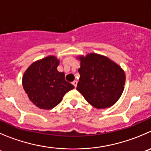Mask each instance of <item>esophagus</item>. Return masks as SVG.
I'll return each mask as SVG.
<instances>
[{"label":"esophagus","instance_id":"34e87169","mask_svg":"<svg viewBox=\"0 0 151 151\" xmlns=\"http://www.w3.org/2000/svg\"><path fill=\"white\" fill-rule=\"evenodd\" d=\"M72 84H73V86H74L75 87H77V84H78V81L75 80V81H73V82H72Z\"/></svg>","mask_w":151,"mask_h":151}]
</instances>
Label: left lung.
<instances>
[{
  "instance_id": "obj_1",
  "label": "left lung",
  "mask_w": 151,
  "mask_h": 151,
  "mask_svg": "<svg viewBox=\"0 0 151 151\" xmlns=\"http://www.w3.org/2000/svg\"><path fill=\"white\" fill-rule=\"evenodd\" d=\"M78 58L81 61V67L76 90L96 108L113 106L124 90V70L107 57L96 53L80 55Z\"/></svg>"
}]
</instances>
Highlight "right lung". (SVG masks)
Here are the masks:
<instances>
[{
    "label": "right lung",
    "instance_id": "obj_1",
    "mask_svg": "<svg viewBox=\"0 0 151 151\" xmlns=\"http://www.w3.org/2000/svg\"><path fill=\"white\" fill-rule=\"evenodd\" d=\"M59 60L49 55L32 63L23 76L24 90L30 101L39 108H54L64 95L74 88L65 80L64 73L57 70Z\"/></svg>",
    "mask_w": 151,
    "mask_h": 151
}]
</instances>
